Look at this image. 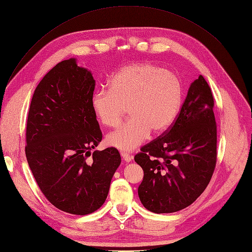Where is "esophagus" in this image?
<instances>
[{
	"label": "esophagus",
	"mask_w": 252,
	"mask_h": 252,
	"mask_svg": "<svg viewBox=\"0 0 252 252\" xmlns=\"http://www.w3.org/2000/svg\"><path fill=\"white\" fill-rule=\"evenodd\" d=\"M121 155H122L123 158L125 159V161H126V163H129V162L131 161V159H132V157H131L130 155L126 154V153H121Z\"/></svg>",
	"instance_id": "34e87169"
}]
</instances>
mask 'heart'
Returning <instances> with one entry per match:
<instances>
[{
  "instance_id": "heart-1",
  "label": "heart",
  "mask_w": 252,
  "mask_h": 252,
  "mask_svg": "<svg viewBox=\"0 0 252 252\" xmlns=\"http://www.w3.org/2000/svg\"><path fill=\"white\" fill-rule=\"evenodd\" d=\"M182 90L178 77L152 63L126 65L91 98L98 122L117 126L127 108L129 120L106 135V145L124 152L140 147L150 135L161 134L175 121L181 107Z\"/></svg>"
}]
</instances>
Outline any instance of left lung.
<instances>
[{
	"label": "left lung",
	"instance_id": "8db88e82",
	"mask_svg": "<svg viewBox=\"0 0 252 252\" xmlns=\"http://www.w3.org/2000/svg\"><path fill=\"white\" fill-rule=\"evenodd\" d=\"M213 107L211 88L200 75L191 83L172 126L134 156L144 170L139 197L149 211H180L208 186L217 159Z\"/></svg>",
	"mask_w": 252,
	"mask_h": 252
}]
</instances>
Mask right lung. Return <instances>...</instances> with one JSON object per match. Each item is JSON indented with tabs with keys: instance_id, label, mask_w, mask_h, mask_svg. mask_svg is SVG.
<instances>
[{
	"instance_id": "right-lung-1",
	"label": "right lung",
	"mask_w": 252,
	"mask_h": 252,
	"mask_svg": "<svg viewBox=\"0 0 252 252\" xmlns=\"http://www.w3.org/2000/svg\"><path fill=\"white\" fill-rule=\"evenodd\" d=\"M94 87L76 59L61 61L37 85L28 113L25 153L33 176L52 205L74 215L101 207L122 162L116 148L91 154L102 140L91 108Z\"/></svg>"
}]
</instances>
